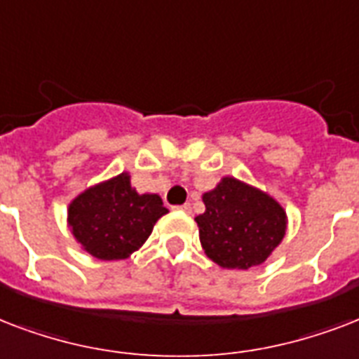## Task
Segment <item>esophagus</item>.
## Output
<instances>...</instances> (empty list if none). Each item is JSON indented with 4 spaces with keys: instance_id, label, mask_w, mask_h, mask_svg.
<instances>
[{
    "instance_id": "1",
    "label": "esophagus",
    "mask_w": 359,
    "mask_h": 359,
    "mask_svg": "<svg viewBox=\"0 0 359 359\" xmlns=\"http://www.w3.org/2000/svg\"><path fill=\"white\" fill-rule=\"evenodd\" d=\"M176 210H182V211H185V213H189V211H191V205L189 204H183V205H177Z\"/></svg>"
}]
</instances>
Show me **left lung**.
Instances as JSON below:
<instances>
[{"label":"left lung","mask_w":359,"mask_h":359,"mask_svg":"<svg viewBox=\"0 0 359 359\" xmlns=\"http://www.w3.org/2000/svg\"><path fill=\"white\" fill-rule=\"evenodd\" d=\"M205 211L194 219L205 255L221 268L262 264L285 238V210L271 196L224 177L202 196Z\"/></svg>","instance_id":"left-lung-1"}]
</instances>
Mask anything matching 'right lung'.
Masks as SVG:
<instances>
[{"mask_svg": "<svg viewBox=\"0 0 359 359\" xmlns=\"http://www.w3.org/2000/svg\"><path fill=\"white\" fill-rule=\"evenodd\" d=\"M157 194H138L129 176L88 189L69 205V226L91 257L121 260L148 240L154 224L166 213Z\"/></svg>", "mask_w": 359, "mask_h": 359, "instance_id": "obj_1", "label": "right lung"}]
</instances>
